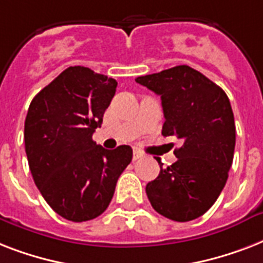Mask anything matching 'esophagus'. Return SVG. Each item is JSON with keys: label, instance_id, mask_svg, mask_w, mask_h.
Returning a JSON list of instances; mask_svg holds the SVG:
<instances>
[{"label": "esophagus", "instance_id": "obj_1", "mask_svg": "<svg viewBox=\"0 0 263 263\" xmlns=\"http://www.w3.org/2000/svg\"><path fill=\"white\" fill-rule=\"evenodd\" d=\"M140 158H143V154L140 152H138V150H135V152H134V156H132V160L138 161L140 160Z\"/></svg>", "mask_w": 263, "mask_h": 263}]
</instances>
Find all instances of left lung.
Segmentation results:
<instances>
[{"label":"left lung","mask_w":263,"mask_h":263,"mask_svg":"<svg viewBox=\"0 0 263 263\" xmlns=\"http://www.w3.org/2000/svg\"><path fill=\"white\" fill-rule=\"evenodd\" d=\"M136 83L161 97L162 135L183 140L177 161L146 185L153 209L169 220H195L212 208L232 166L236 128L228 97L216 83L188 65H177Z\"/></svg>","instance_id":"8db88e82"}]
</instances>
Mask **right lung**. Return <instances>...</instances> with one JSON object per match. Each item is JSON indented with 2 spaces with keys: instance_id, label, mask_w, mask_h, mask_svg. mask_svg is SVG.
Listing matches in <instances>:
<instances>
[{
  "instance_id": "add662e5",
  "label": "right lung",
  "mask_w": 263,
  "mask_h": 263,
  "mask_svg": "<svg viewBox=\"0 0 263 263\" xmlns=\"http://www.w3.org/2000/svg\"><path fill=\"white\" fill-rule=\"evenodd\" d=\"M117 82L90 68L69 67L31 101L24 142L31 175L49 206L73 222L101 216L132 148L106 150L92 140Z\"/></svg>"
}]
</instances>
